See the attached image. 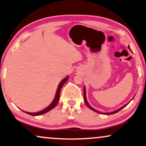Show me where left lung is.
<instances>
[{"label":"left lung","instance_id":"left-lung-1","mask_svg":"<svg viewBox=\"0 0 146 146\" xmlns=\"http://www.w3.org/2000/svg\"><path fill=\"white\" fill-rule=\"evenodd\" d=\"M129 49L131 50V48H130V47H129ZM84 102H85V103H86V104H87V106H88V107L91 110H92L93 111H96V112H98V113H100V114H102V112H100V111H97V110H95L94 109V108H93L92 107H91V106H90V105L89 104V103H88L87 102V99H86V90H85V87H84ZM129 102L127 104H126V105H125L124 106H123V107H121L120 108H119V109H118L117 110H116V111H111V112H109V113H106V114H115V113H116V112H118V111H120V110H122L123 108H124L125 107V106H127V105H128V104H129Z\"/></svg>","mask_w":146,"mask_h":146}]
</instances>
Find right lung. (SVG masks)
Returning <instances> with one entry per match:
<instances>
[{
    "label": "right lung",
    "mask_w": 146,
    "mask_h": 146,
    "mask_svg": "<svg viewBox=\"0 0 146 146\" xmlns=\"http://www.w3.org/2000/svg\"><path fill=\"white\" fill-rule=\"evenodd\" d=\"M68 77H69V76H68L67 77H66V78H65L63 79L62 81L60 82V83L59 84V86H58V87H57L56 95H55V99H54V100L53 101V102H52V103L50 104V105L48 106L47 108H46L45 109L42 110H41L40 111H38V112H36V113L27 112V111H24V112H26V114L32 115V116H39V115L44 114V113H46V112H47V111H50L52 109H53L54 108H55V106H56L57 103H58L59 100V94H60V91H61V89H62L63 85H64V84L66 83V82H67V80H68Z\"/></svg>",
    "instance_id": "obj_1"
}]
</instances>
